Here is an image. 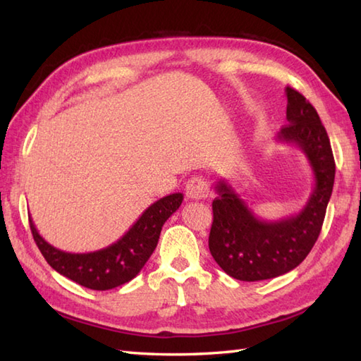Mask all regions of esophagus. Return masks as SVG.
Returning a JSON list of instances; mask_svg holds the SVG:
<instances>
[{
  "label": "esophagus",
  "instance_id": "1",
  "mask_svg": "<svg viewBox=\"0 0 361 361\" xmlns=\"http://www.w3.org/2000/svg\"><path fill=\"white\" fill-rule=\"evenodd\" d=\"M186 195L190 200H204L209 197V185L203 176H194L186 185Z\"/></svg>",
  "mask_w": 361,
  "mask_h": 361
}]
</instances>
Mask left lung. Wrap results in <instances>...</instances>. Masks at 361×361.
<instances>
[{"instance_id":"obj_1","label":"left lung","mask_w":361,"mask_h":361,"mask_svg":"<svg viewBox=\"0 0 361 361\" xmlns=\"http://www.w3.org/2000/svg\"><path fill=\"white\" fill-rule=\"evenodd\" d=\"M286 94L288 124L276 140L302 150L315 185L298 214L267 221L252 212L231 185L217 181L209 251L221 270L239 281L278 278L301 264L318 239L332 195L335 161L323 122L301 93L287 87Z\"/></svg>"}]
</instances>
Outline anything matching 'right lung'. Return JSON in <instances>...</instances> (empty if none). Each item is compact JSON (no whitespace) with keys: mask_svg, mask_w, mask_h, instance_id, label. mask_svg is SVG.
<instances>
[{"mask_svg":"<svg viewBox=\"0 0 361 361\" xmlns=\"http://www.w3.org/2000/svg\"><path fill=\"white\" fill-rule=\"evenodd\" d=\"M183 194L176 192L150 204L118 242L90 252H66L52 247L38 234L32 219L30 231L38 250L54 270L91 290H110L132 281L155 251L166 220L180 208Z\"/></svg>","mask_w":361,"mask_h":361,"instance_id":"add662e5","label":"right lung"}]
</instances>
